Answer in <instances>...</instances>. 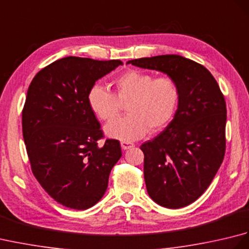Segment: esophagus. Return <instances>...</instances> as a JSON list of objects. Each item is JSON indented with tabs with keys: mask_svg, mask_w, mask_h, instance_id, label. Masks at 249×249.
Listing matches in <instances>:
<instances>
[{
	"mask_svg": "<svg viewBox=\"0 0 249 249\" xmlns=\"http://www.w3.org/2000/svg\"><path fill=\"white\" fill-rule=\"evenodd\" d=\"M121 147L123 150H128V149H131V147H134V143H131V142L122 141L121 142Z\"/></svg>",
	"mask_w": 249,
	"mask_h": 249,
	"instance_id": "34e87169",
	"label": "esophagus"
}]
</instances>
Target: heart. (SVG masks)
I'll list each match as a JSON object with an SVG mask.
<instances>
[{
    "instance_id": "b5f03b06",
    "label": "heart",
    "mask_w": 249,
    "mask_h": 249,
    "mask_svg": "<svg viewBox=\"0 0 249 249\" xmlns=\"http://www.w3.org/2000/svg\"><path fill=\"white\" fill-rule=\"evenodd\" d=\"M178 100L179 89L172 78L154 79L151 73L140 71H126L116 79L114 94L98 84L88 94L89 108L103 121L116 117L120 104L128 103L129 114L105 126L109 137L126 142L141 138L149 129L165 127L176 113Z\"/></svg>"
}]
</instances>
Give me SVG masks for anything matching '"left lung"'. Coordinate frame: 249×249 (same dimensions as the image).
Wrapping results in <instances>:
<instances>
[{"instance_id":"obj_1","label":"left lung","mask_w":249,"mask_h":249,"mask_svg":"<svg viewBox=\"0 0 249 249\" xmlns=\"http://www.w3.org/2000/svg\"><path fill=\"white\" fill-rule=\"evenodd\" d=\"M127 64L166 73L179 100L173 120L140 146L150 197L168 209L184 208L202 195L223 162L227 109L215 78L204 66L177 54L141 57Z\"/></svg>"}]
</instances>
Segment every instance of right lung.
<instances>
[{"label":"right lung","mask_w":249,"mask_h":249,"mask_svg":"<svg viewBox=\"0 0 249 249\" xmlns=\"http://www.w3.org/2000/svg\"><path fill=\"white\" fill-rule=\"evenodd\" d=\"M120 60L67 56L36 73L22 111V133L37 181L56 202L87 210L103 198L111 169L122 156L120 142L97 141L103 131L88 103L98 79Z\"/></svg>","instance_id":"1"}]
</instances>
